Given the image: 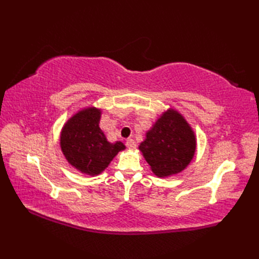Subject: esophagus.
I'll return each instance as SVG.
<instances>
[{"label": "esophagus", "mask_w": 259, "mask_h": 259, "mask_svg": "<svg viewBox=\"0 0 259 259\" xmlns=\"http://www.w3.org/2000/svg\"><path fill=\"white\" fill-rule=\"evenodd\" d=\"M125 146H126V148H128L129 150H135V149H136V147H137V144H136V141H135V140H133V139H129V140H126V142H125Z\"/></svg>", "instance_id": "esophagus-1"}]
</instances>
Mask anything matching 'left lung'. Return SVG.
I'll use <instances>...</instances> for the list:
<instances>
[{
    "label": "left lung",
    "instance_id": "1",
    "mask_svg": "<svg viewBox=\"0 0 259 259\" xmlns=\"http://www.w3.org/2000/svg\"><path fill=\"white\" fill-rule=\"evenodd\" d=\"M196 147V135L188 121L177 110L169 108L147 131L139 150L151 171L166 178L188 167Z\"/></svg>",
    "mask_w": 259,
    "mask_h": 259
}]
</instances>
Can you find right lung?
<instances>
[{"mask_svg": "<svg viewBox=\"0 0 259 259\" xmlns=\"http://www.w3.org/2000/svg\"><path fill=\"white\" fill-rule=\"evenodd\" d=\"M101 113V109L93 106L81 109L68 119L60 134V147L67 161L91 177L100 175L125 149L121 141H108L99 126Z\"/></svg>", "mask_w": 259, "mask_h": 259, "instance_id": "obj_1", "label": "right lung"}]
</instances>
